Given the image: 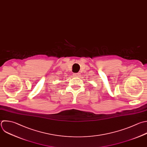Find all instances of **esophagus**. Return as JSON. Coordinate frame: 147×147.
I'll return each mask as SVG.
<instances>
[{
	"mask_svg": "<svg viewBox=\"0 0 147 147\" xmlns=\"http://www.w3.org/2000/svg\"><path fill=\"white\" fill-rule=\"evenodd\" d=\"M74 77H79L80 76V73H75L74 74Z\"/></svg>",
	"mask_w": 147,
	"mask_h": 147,
	"instance_id": "esophagus-1",
	"label": "esophagus"
}]
</instances>
